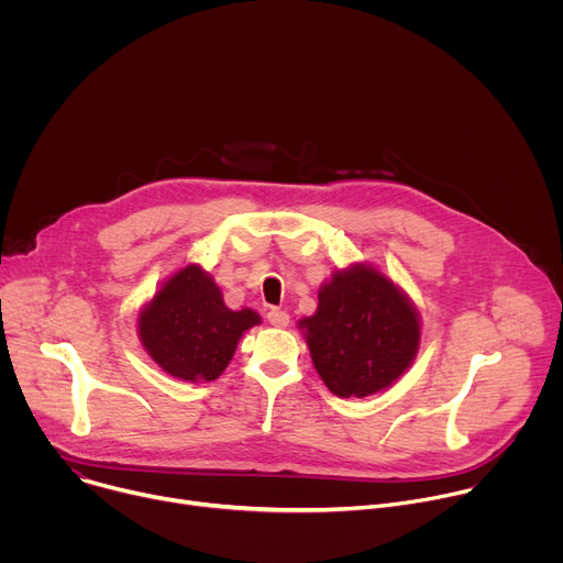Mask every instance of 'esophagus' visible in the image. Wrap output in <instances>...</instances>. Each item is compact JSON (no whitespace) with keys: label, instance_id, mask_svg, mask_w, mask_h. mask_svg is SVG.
I'll list each match as a JSON object with an SVG mask.
<instances>
[{"label":"esophagus","instance_id":"esophagus-1","mask_svg":"<svg viewBox=\"0 0 563 563\" xmlns=\"http://www.w3.org/2000/svg\"><path fill=\"white\" fill-rule=\"evenodd\" d=\"M267 320L274 325V328H287L289 325V313L280 307H272L267 311Z\"/></svg>","mask_w":563,"mask_h":563}]
</instances>
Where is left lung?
Here are the masks:
<instances>
[{"instance_id":"8db88e82","label":"left lung","mask_w":563,"mask_h":563,"mask_svg":"<svg viewBox=\"0 0 563 563\" xmlns=\"http://www.w3.org/2000/svg\"><path fill=\"white\" fill-rule=\"evenodd\" d=\"M316 372L341 398L387 389L419 350L415 305L367 265L336 272L318 291V309L300 320Z\"/></svg>"}]
</instances>
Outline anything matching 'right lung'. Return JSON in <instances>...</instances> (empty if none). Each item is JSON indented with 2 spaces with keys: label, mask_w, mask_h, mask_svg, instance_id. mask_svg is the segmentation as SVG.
I'll use <instances>...</instances> for the list:
<instances>
[{
  "label": "right lung",
  "mask_w": 563,
  "mask_h": 563,
  "mask_svg": "<svg viewBox=\"0 0 563 563\" xmlns=\"http://www.w3.org/2000/svg\"><path fill=\"white\" fill-rule=\"evenodd\" d=\"M254 325H261L254 309H229L213 278L189 265L140 311L137 334L146 354L167 374L200 383L224 372L240 336Z\"/></svg>",
  "instance_id": "add662e5"
}]
</instances>
